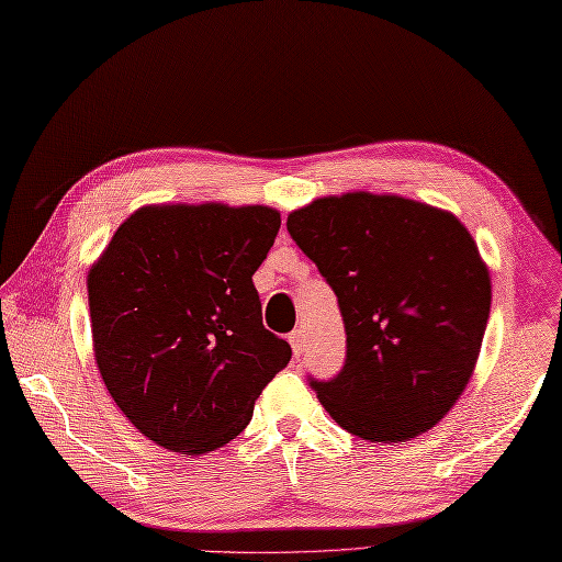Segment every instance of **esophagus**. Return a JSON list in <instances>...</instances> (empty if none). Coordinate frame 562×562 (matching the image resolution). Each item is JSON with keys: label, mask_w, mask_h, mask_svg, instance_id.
<instances>
[{"label": "esophagus", "mask_w": 562, "mask_h": 562, "mask_svg": "<svg viewBox=\"0 0 562 562\" xmlns=\"http://www.w3.org/2000/svg\"><path fill=\"white\" fill-rule=\"evenodd\" d=\"M291 341V349H293V357L301 359L303 357V329H293L289 335Z\"/></svg>", "instance_id": "34e87169"}]
</instances>
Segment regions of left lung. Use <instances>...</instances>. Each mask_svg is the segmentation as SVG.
Segmentation results:
<instances>
[{
	"mask_svg": "<svg viewBox=\"0 0 562 562\" xmlns=\"http://www.w3.org/2000/svg\"><path fill=\"white\" fill-rule=\"evenodd\" d=\"M289 235L335 291L347 359L307 378L353 437L397 443L431 429L461 397L490 317V273L456 215L373 193L317 199Z\"/></svg>",
	"mask_w": 562,
	"mask_h": 562,
	"instance_id": "obj_1",
	"label": "left lung"
}]
</instances>
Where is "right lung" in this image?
Instances as JSON below:
<instances>
[{"instance_id":"obj_1","label":"right lung","mask_w":562,"mask_h":562,"mask_svg":"<svg viewBox=\"0 0 562 562\" xmlns=\"http://www.w3.org/2000/svg\"><path fill=\"white\" fill-rule=\"evenodd\" d=\"M279 227L267 205H145L91 267L101 378L150 441L189 456L221 449L291 361L251 281Z\"/></svg>"}]
</instances>
